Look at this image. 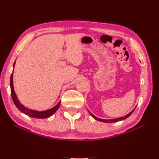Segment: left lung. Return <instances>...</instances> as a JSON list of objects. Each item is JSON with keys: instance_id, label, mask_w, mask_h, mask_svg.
<instances>
[{"instance_id": "8db88e82", "label": "left lung", "mask_w": 159, "mask_h": 159, "mask_svg": "<svg viewBox=\"0 0 159 159\" xmlns=\"http://www.w3.org/2000/svg\"><path fill=\"white\" fill-rule=\"evenodd\" d=\"M137 107V106H136ZM136 107H134V109H133L131 112H130L129 113H128L127 115H125L124 117H119V118H116V119H100V118H98V117H97L96 116H95L94 115H93L92 113H91L89 111L88 109V112L89 113V114L91 115V117H92L93 118H94L95 120H97V121H102V122H103V123H115V122H117V121H122V120H124V119H126L127 118H128L130 115H131L133 113V111H134V109H135V108H136Z\"/></svg>"}]
</instances>
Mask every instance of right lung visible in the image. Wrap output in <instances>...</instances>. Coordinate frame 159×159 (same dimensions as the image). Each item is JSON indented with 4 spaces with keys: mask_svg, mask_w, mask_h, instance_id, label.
I'll list each match as a JSON object with an SVG mask.
<instances>
[{
    "mask_svg": "<svg viewBox=\"0 0 159 159\" xmlns=\"http://www.w3.org/2000/svg\"><path fill=\"white\" fill-rule=\"evenodd\" d=\"M15 63H16V61H14V63L13 68H14V66H15ZM13 71H14V69H13ZM10 85H11V95H12V98L14 105H16V107L19 109V111H20L22 113L25 114L30 117L37 118V119L48 118L54 114L56 111L58 109V108L60 107L61 101H60L58 103H57L54 107L45 110V111H40L27 108L25 106V105L21 104L20 101L18 100V99L17 98V95L15 93V91H14V85H13V72L12 73L11 76Z\"/></svg>",
    "mask_w": 159,
    "mask_h": 159,
    "instance_id": "1",
    "label": "right lung"
}]
</instances>
